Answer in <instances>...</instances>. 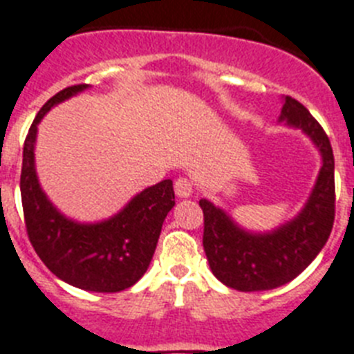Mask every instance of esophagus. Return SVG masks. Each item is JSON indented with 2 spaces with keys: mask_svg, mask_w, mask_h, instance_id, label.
I'll return each mask as SVG.
<instances>
[{
  "mask_svg": "<svg viewBox=\"0 0 354 354\" xmlns=\"http://www.w3.org/2000/svg\"><path fill=\"white\" fill-rule=\"evenodd\" d=\"M175 195L180 198H188L193 195V184L186 177H179L175 180Z\"/></svg>",
  "mask_w": 354,
  "mask_h": 354,
  "instance_id": "34e87169",
  "label": "esophagus"
}]
</instances>
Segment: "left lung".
Instances as JSON below:
<instances>
[{
  "label": "left lung",
  "instance_id": "8db88e82",
  "mask_svg": "<svg viewBox=\"0 0 354 354\" xmlns=\"http://www.w3.org/2000/svg\"><path fill=\"white\" fill-rule=\"evenodd\" d=\"M277 123L303 132L321 153V170L304 206L270 231H250L220 206L201 198L204 250L214 277L240 292H263L297 277L329 238L335 220V159L322 127L297 100L283 96Z\"/></svg>",
  "mask_w": 354,
  "mask_h": 354
}]
</instances>
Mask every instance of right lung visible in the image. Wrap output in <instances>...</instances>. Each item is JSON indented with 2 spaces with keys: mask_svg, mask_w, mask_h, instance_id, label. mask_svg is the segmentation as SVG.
I'll use <instances>...</instances> for the list:
<instances>
[{
  "mask_svg": "<svg viewBox=\"0 0 354 354\" xmlns=\"http://www.w3.org/2000/svg\"><path fill=\"white\" fill-rule=\"evenodd\" d=\"M91 86L66 87L42 105L23 148L21 201L33 249L59 279L87 292H122L143 277L156 252L166 214L175 206L174 183L148 186L122 209L98 222L66 216L42 189L35 168L39 123L55 105Z\"/></svg>",
  "mask_w": 354,
  "mask_h": 354,
  "instance_id": "right-lung-1",
  "label": "right lung"
}]
</instances>
